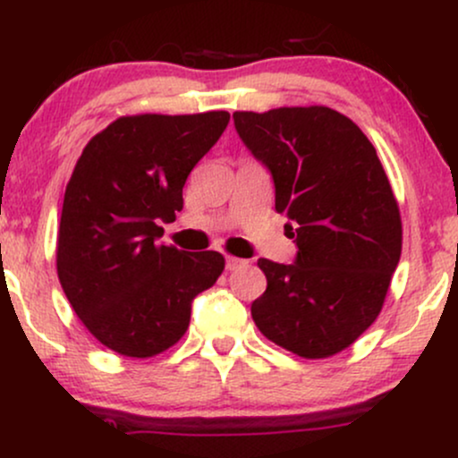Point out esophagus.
<instances>
[{"instance_id":"esophagus-1","label":"esophagus","mask_w":458,"mask_h":458,"mask_svg":"<svg viewBox=\"0 0 458 458\" xmlns=\"http://www.w3.org/2000/svg\"><path fill=\"white\" fill-rule=\"evenodd\" d=\"M245 265H247V260L236 259V256H228V259H225V269L228 271H234V269H239V267H245Z\"/></svg>"}]
</instances>
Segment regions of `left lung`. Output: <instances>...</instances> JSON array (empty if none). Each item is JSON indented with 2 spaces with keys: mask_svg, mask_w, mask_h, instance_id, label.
Wrapping results in <instances>:
<instances>
[{
  "mask_svg": "<svg viewBox=\"0 0 458 458\" xmlns=\"http://www.w3.org/2000/svg\"><path fill=\"white\" fill-rule=\"evenodd\" d=\"M233 118L271 172L276 211L297 243L293 265L259 260L267 291L251 303V318L299 357L340 353L379 317L401 260V213L375 146L323 105Z\"/></svg>",
  "mask_w": 458,
  "mask_h": 458,
  "instance_id": "obj_1",
  "label": "left lung"
}]
</instances>
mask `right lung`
<instances>
[{
    "instance_id": "right-lung-1",
    "label": "right lung",
    "mask_w": 458,
    "mask_h": 458,
    "mask_svg": "<svg viewBox=\"0 0 458 458\" xmlns=\"http://www.w3.org/2000/svg\"><path fill=\"white\" fill-rule=\"evenodd\" d=\"M228 112L123 115L88 141L62 204L57 277L98 343L127 357L185 335L191 301L224 271L219 251L161 245L189 172L228 127Z\"/></svg>"
}]
</instances>
